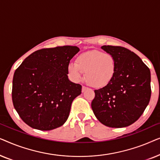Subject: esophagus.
Wrapping results in <instances>:
<instances>
[{"mask_svg":"<svg viewBox=\"0 0 160 160\" xmlns=\"http://www.w3.org/2000/svg\"><path fill=\"white\" fill-rule=\"evenodd\" d=\"M87 89V88L86 87H84V86H82V92H84L85 90H86Z\"/></svg>","mask_w":160,"mask_h":160,"instance_id":"esophagus-1","label":"esophagus"}]
</instances>
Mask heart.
<instances>
[{
    "label": "heart",
    "mask_w": 160,
    "mask_h": 160,
    "mask_svg": "<svg viewBox=\"0 0 160 160\" xmlns=\"http://www.w3.org/2000/svg\"><path fill=\"white\" fill-rule=\"evenodd\" d=\"M117 71V60L112 54L99 50L83 52L76 59L75 63H70L68 71L72 79L80 82L84 77L89 85L102 88L109 84Z\"/></svg>",
    "instance_id": "obj_1"
}]
</instances>
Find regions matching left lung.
<instances>
[{"mask_svg": "<svg viewBox=\"0 0 160 160\" xmlns=\"http://www.w3.org/2000/svg\"><path fill=\"white\" fill-rule=\"evenodd\" d=\"M117 60L114 77L107 86L95 90L91 106L96 118L109 128L134 123L151 98V73L141 58L126 48L102 46Z\"/></svg>", "mask_w": 160, "mask_h": 160, "instance_id": "8db88e82", "label": "left lung"}]
</instances>
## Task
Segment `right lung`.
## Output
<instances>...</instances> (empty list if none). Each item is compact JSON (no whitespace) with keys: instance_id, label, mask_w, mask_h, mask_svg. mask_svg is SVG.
I'll use <instances>...</instances> for the list:
<instances>
[{"instance_id":"add662e5","label":"right lung","mask_w":160,"mask_h":160,"mask_svg":"<svg viewBox=\"0 0 160 160\" xmlns=\"http://www.w3.org/2000/svg\"><path fill=\"white\" fill-rule=\"evenodd\" d=\"M78 52L73 46L41 49L30 54L16 69L12 102L28 125L51 130L66 122L72 102L82 93V85L68 77L70 60Z\"/></svg>"}]
</instances>
